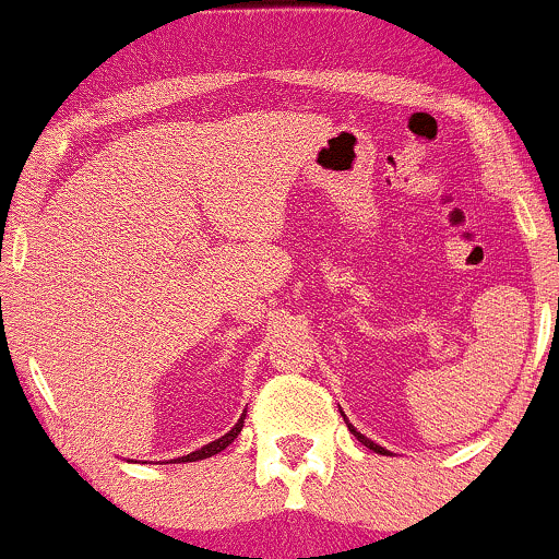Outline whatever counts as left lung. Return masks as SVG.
Here are the masks:
<instances>
[{
  "instance_id": "8db88e82",
  "label": "left lung",
  "mask_w": 559,
  "mask_h": 559,
  "mask_svg": "<svg viewBox=\"0 0 559 559\" xmlns=\"http://www.w3.org/2000/svg\"><path fill=\"white\" fill-rule=\"evenodd\" d=\"M344 420H346V418H344ZM346 426H349V431L357 436V441H362V444H365V447H368V449H373V452H378V454H391V452H389V449H383L381 444H373V441H370V439H368V436H362L360 431H357V428H355V426H352V423H346Z\"/></svg>"
}]
</instances>
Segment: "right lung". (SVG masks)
<instances>
[{"label":"right lung","mask_w":559,"mask_h":559,"mask_svg":"<svg viewBox=\"0 0 559 559\" xmlns=\"http://www.w3.org/2000/svg\"><path fill=\"white\" fill-rule=\"evenodd\" d=\"M243 418H247V413L241 415L239 418V423H236L234 428H230V431L226 433V436H221V439H215V441H210V444H204L202 449H197V452H191V454H186V457H178V460H173V463H197V460H207V457H213V454H217V452H223V449H226L230 441L236 439V436L241 433V428H243Z\"/></svg>","instance_id":"1"}]
</instances>
